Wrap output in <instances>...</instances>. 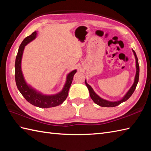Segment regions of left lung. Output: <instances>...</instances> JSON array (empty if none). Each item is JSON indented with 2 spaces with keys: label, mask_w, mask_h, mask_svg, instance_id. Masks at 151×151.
Instances as JSON below:
<instances>
[{
  "label": "left lung",
  "mask_w": 151,
  "mask_h": 151,
  "mask_svg": "<svg viewBox=\"0 0 151 151\" xmlns=\"http://www.w3.org/2000/svg\"><path fill=\"white\" fill-rule=\"evenodd\" d=\"M132 51H133L134 56H135V58H136V74L135 76V78H134V82L133 85L132 86V87L130 88L129 91L127 93L126 95L124 96V97L121 100L118 101L111 102V101H108L106 100H104V99L101 98L99 95H97L95 93V91H93V88L88 84L87 82H86V80L85 83H86V86H87V88L89 90V95H90V97H91V99L93 101V102L95 104H97V105L100 106H102V107H115V106H118V105H119L121 103H122V102L127 101L128 99H129L131 97V95H132V93L136 88L137 82H138L139 75V63H138V59H137V57L136 56L135 51H134V50H132Z\"/></svg>",
  "instance_id": "obj_1"
}]
</instances>
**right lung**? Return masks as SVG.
Listing matches in <instances>:
<instances>
[{
    "mask_svg": "<svg viewBox=\"0 0 151 151\" xmlns=\"http://www.w3.org/2000/svg\"><path fill=\"white\" fill-rule=\"evenodd\" d=\"M36 35L37 32H34L29 36L25 37L19 48L15 63V78L16 85H17L19 91H20L24 99L35 106L43 108L57 106L62 104L68 95L69 89L71 85L73 76L76 73V70H73L67 75L65 84L63 89L56 95H43L41 93L37 91L36 89L28 86L23 77L21 70L22 56L23 54L24 47L30 41L34 40L36 38Z\"/></svg>",
    "mask_w": 151,
    "mask_h": 151,
    "instance_id": "add662e5",
    "label": "right lung"
}]
</instances>
